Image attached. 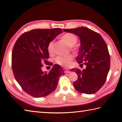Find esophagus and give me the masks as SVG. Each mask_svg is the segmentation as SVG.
Wrapping results in <instances>:
<instances>
[{
    "label": "esophagus",
    "instance_id": "obj_1",
    "mask_svg": "<svg viewBox=\"0 0 122 122\" xmlns=\"http://www.w3.org/2000/svg\"><path fill=\"white\" fill-rule=\"evenodd\" d=\"M65 72L66 74H68V73H70V71L69 70H65Z\"/></svg>",
    "mask_w": 122,
    "mask_h": 122
}]
</instances>
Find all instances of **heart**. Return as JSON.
<instances>
[{
  "label": "heart",
  "instance_id": "heart-1",
  "mask_svg": "<svg viewBox=\"0 0 122 122\" xmlns=\"http://www.w3.org/2000/svg\"><path fill=\"white\" fill-rule=\"evenodd\" d=\"M62 39L64 41H66L69 46H73L76 43L77 41V38L75 35L71 34V33H67L64 35L62 36ZM47 49L48 52L50 53L53 52L54 50V42L53 41H51L48 44L47 46ZM73 56L71 55H60L56 57L55 62L62 67H67L70 63L71 61L72 60Z\"/></svg>",
  "mask_w": 122,
  "mask_h": 122
}]
</instances>
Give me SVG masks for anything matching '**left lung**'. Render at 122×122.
<instances>
[{"mask_svg":"<svg viewBox=\"0 0 122 122\" xmlns=\"http://www.w3.org/2000/svg\"><path fill=\"white\" fill-rule=\"evenodd\" d=\"M63 30L79 37L81 46L76 60L80 66L83 63L86 66L83 70L71 69L78 75L73 86L81 93H95L105 84L109 71L110 59L107 44L100 35L87 28L81 26Z\"/></svg>","mask_w":122,"mask_h":122,"instance_id":"obj_1","label":"left lung"}]
</instances>
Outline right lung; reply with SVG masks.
<instances>
[{
    "label": "right lung",
    "instance_id": "add662e5",
    "mask_svg": "<svg viewBox=\"0 0 122 122\" xmlns=\"http://www.w3.org/2000/svg\"><path fill=\"white\" fill-rule=\"evenodd\" d=\"M62 32L60 28L34 29L24 32L17 39L12 54V70L16 81L30 96L41 98L56 89L60 76L64 74L60 66L55 64L49 72L41 70L49 57L48 44Z\"/></svg>",
    "mask_w": 122,
    "mask_h": 122
}]
</instances>
